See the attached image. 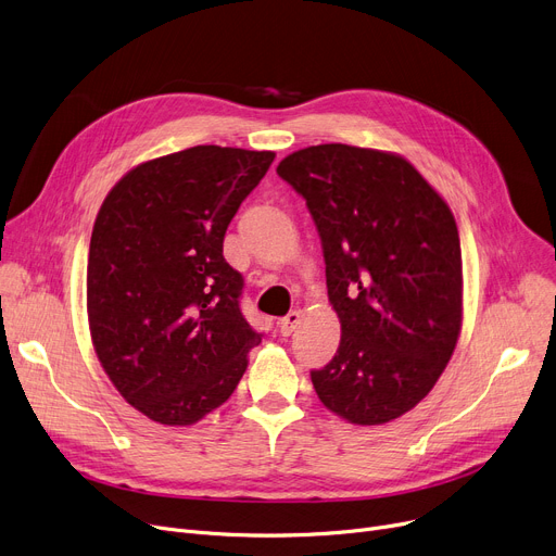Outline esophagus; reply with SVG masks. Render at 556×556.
Segmentation results:
<instances>
[{
    "label": "esophagus",
    "instance_id": "esophagus-1",
    "mask_svg": "<svg viewBox=\"0 0 556 556\" xmlns=\"http://www.w3.org/2000/svg\"><path fill=\"white\" fill-rule=\"evenodd\" d=\"M300 325H302V313L300 311H290L286 317L279 319V333L281 336H290Z\"/></svg>",
    "mask_w": 556,
    "mask_h": 556
}]
</instances>
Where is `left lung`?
<instances>
[{
  "label": "left lung",
  "mask_w": 556,
  "mask_h": 556,
  "mask_svg": "<svg viewBox=\"0 0 556 556\" xmlns=\"http://www.w3.org/2000/svg\"><path fill=\"white\" fill-rule=\"evenodd\" d=\"M304 200L340 317L331 363L311 371L331 413L388 424L432 390L462 329L455 218L399 155L346 143L308 146L277 166Z\"/></svg>",
  "instance_id": "obj_1"
}]
</instances>
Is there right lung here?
Listing matches in <instances>:
<instances>
[{
	"mask_svg": "<svg viewBox=\"0 0 556 556\" xmlns=\"http://www.w3.org/2000/svg\"><path fill=\"white\" fill-rule=\"evenodd\" d=\"M273 160L193 146L135 166L101 204L87 258L92 342L114 388L157 424L216 410L261 342L223 241Z\"/></svg>",
	"mask_w": 556,
	"mask_h": 556,
	"instance_id": "1",
	"label": "right lung"
}]
</instances>
